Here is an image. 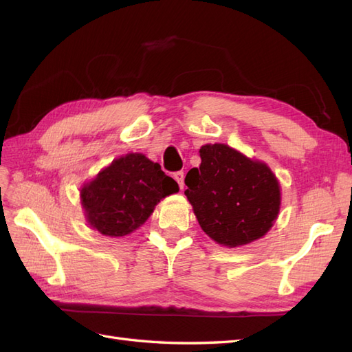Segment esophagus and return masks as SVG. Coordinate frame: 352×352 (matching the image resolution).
I'll return each instance as SVG.
<instances>
[{
  "mask_svg": "<svg viewBox=\"0 0 352 352\" xmlns=\"http://www.w3.org/2000/svg\"><path fill=\"white\" fill-rule=\"evenodd\" d=\"M173 177H175V180L177 182L179 188H180V189H184V179H185L184 172H176V173L173 175Z\"/></svg>",
  "mask_w": 352,
  "mask_h": 352,
  "instance_id": "34e87169",
  "label": "esophagus"
}]
</instances>
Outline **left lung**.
<instances>
[{
  "instance_id": "left-lung-1",
  "label": "left lung",
  "mask_w": 352,
  "mask_h": 352,
  "mask_svg": "<svg viewBox=\"0 0 352 352\" xmlns=\"http://www.w3.org/2000/svg\"><path fill=\"white\" fill-rule=\"evenodd\" d=\"M199 155V168H190L185 177V195L202 230L230 248L264 236L280 206L270 168L225 144L204 145Z\"/></svg>"
}]
</instances>
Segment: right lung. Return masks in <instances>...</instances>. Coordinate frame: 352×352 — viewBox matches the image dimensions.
I'll return each instance as SVG.
<instances>
[{
  "instance_id": "add662e5",
  "label": "right lung",
  "mask_w": 352,
  "mask_h": 352,
  "mask_svg": "<svg viewBox=\"0 0 352 352\" xmlns=\"http://www.w3.org/2000/svg\"><path fill=\"white\" fill-rule=\"evenodd\" d=\"M177 190L158 163L127 154L85 185L80 198L94 229L105 236H124L144 225L160 199Z\"/></svg>"
}]
</instances>
